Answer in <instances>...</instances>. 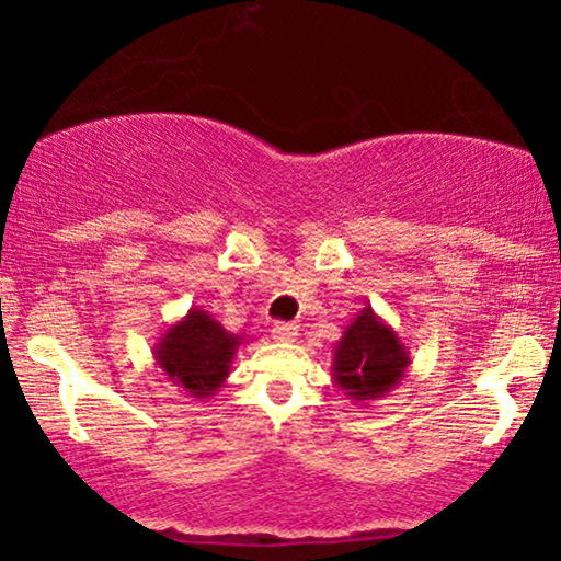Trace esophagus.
Wrapping results in <instances>:
<instances>
[{"label": "esophagus", "instance_id": "34e87169", "mask_svg": "<svg viewBox=\"0 0 561 561\" xmlns=\"http://www.w3.org/2000/svg\"><path fill=\"white\" fill-rule=\"evenodd\" d=\"M273 336L278 342H294L298 336V324H294V321H278V324H273Z\"/></svg>", "mask_w": 561, "mask_h": 561}]
</instances>
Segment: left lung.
I'll return each instance as SVG.
<instances>
[{"label": "left lung", "instance_id": "1", "mask_svg": "<svg viewBox=\"0 0 561 561\" xmlns=\"http://www.w3.org/2000/svg\"><path fill=\"white\" fill-rule=\"evenodd\" d=\"M409 347L373 306L357 311L334 344L332 378L350 401L370 403L388 396L409 370Z\"/></svg>", "mask_w": 561, "mask_h": 561}]
</instances>
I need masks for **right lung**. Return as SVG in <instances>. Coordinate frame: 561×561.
<instances>
[{
	"mask_svg": "<svg viewBox=\"0 0 561 561\" xmlns=\"http://www.w3.org/2000/svg\"><path fill=\"white\" fill-rule=\"evenodd\" d=\"M244 334H232L204 309H188L160 334L152 347L156 365L191 398H209L225 386Z\"/></svg>",
	"mask_w": 561,
	"mask_h": 561,
	"instance_id": "right-lung-1",
	"label": "right lung"
}]
</instances>
